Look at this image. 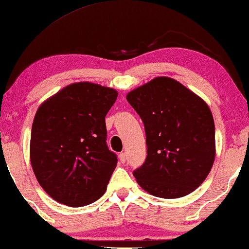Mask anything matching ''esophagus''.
<instances>
[{
	"label": "esophagus",
	"mask_w": 249,
	"mask_h": 249,
	"mask_svg": "<svg viewBox=\"0 0 249 249\" xmlns=\"http://www.w3.org/2000/svg\"><path fill=\"white\" fill-rule=\"evenodd\" d=\"M119 159H120L121 163H124L125 160H127V155H125L124 153H120V155H119Z\"/></svg>",
	"instance_id": "1"
}]
</instances>
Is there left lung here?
Returning a JSON list of instances; mask_svg holds the SVG:
<instances>
[{"label": "left lung", "instance_id": "8db88e82", "mask_svg": "<svg viewBox=\"0 0 249 249\" xmlns=\"http://www.w3.org/2000/svg\"><path fill=\"white\" fill-rule=\"evenodd\" d=\"M144 122L147 156L134 176L145 192L179 198L202 185L215 159L212 112L198 95L169 77L127 94Z\"/></svg>", "mask_w": 249, "mask_h": 249}]
</instances>
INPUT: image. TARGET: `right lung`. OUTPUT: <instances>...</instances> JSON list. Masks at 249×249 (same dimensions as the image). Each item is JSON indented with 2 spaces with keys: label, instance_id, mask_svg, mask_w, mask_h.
<instances>
[{
  "label": "right lung",
  "instance_id": "add662e5",
  "mask_svg": "<svg viewBox=\"0 0 249 249\" xmlns=\"http://www.w3.org/2000/svg\"><path fill=\"white\" fill-rule=\"evenodd\" d=\"M118 97L110 87L80 81L44 101L34 118L30 162L54 200L80 207L107 190L118 159L107 145L105 115Z\"/></svg>",
  "mask_w": 249,
  "mask_h": 249
}]
</instances>
